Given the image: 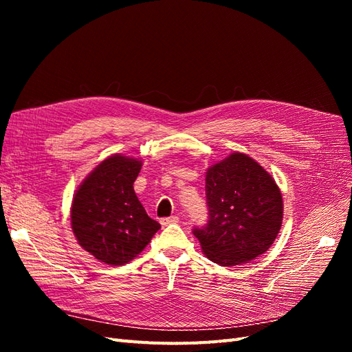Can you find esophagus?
Returning a JSON list of instances; mask_svg holds the SVG:
<instances>
[{"label":"esophagus","instance_id":"esophagus-1","mask_svg":"<svg viewBox=\"0 0 352 352\" xmlns=\"http://www.w3.org/2000/svg\"><path fill=\"white\" fill-rule=\"evenodd\" d=\"M179 221V217L177 216H170V217H164L162 219V225H170V223H177Z\"/></svg>","mask_w":352,"mask_h":352}]
</instances>
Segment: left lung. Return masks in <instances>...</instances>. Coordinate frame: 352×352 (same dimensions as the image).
Masks as SVG:
<instances>
[{"mask_svg":"<svg viewBox=\"0 0 352 352\" xmlns=\"http://www.w3.org/2000/svg\"><path fill=\"white\" fill-rule=\"evenodd\" d=\"M208 221L194 228L202 252L220 265H239L267 251L280 230L283 201L272 175L233 153L206 175Z\"/></svg>","mask_w":352,"mask_h":352,"instance_id":"left-lung-1","label":"left lung"}]
</instances>
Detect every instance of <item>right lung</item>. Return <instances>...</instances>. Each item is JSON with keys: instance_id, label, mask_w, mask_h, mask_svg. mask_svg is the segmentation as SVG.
Segmentation results:
<instances>
[{"instance_id": "1", "label": "right lung", "mask_w": 352, "mask_h": 352, "mask_svg": "<svg viewBox=\"0 0 352 352\" xmlns=\"http://www.w3.org/2000/svg\"><path fill=\"white\" fill-rule=\"evenodd\" d=\"M141 167L140 160L114 154L92 170L73 197L74 236L105 264L129 263L162 228L146 214L133 190Z\"/></svg>"}]
</instances>
